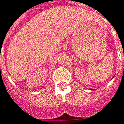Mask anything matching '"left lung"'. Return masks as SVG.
I'll use <instances>...</instances> for the list:
<instances>
[{
    "instance_id": "left-lung-1",
    "label": "left lung",
    "mask_w": 124,
    "mask_h": 124,
    "mask_svg": "<svg viewBox=\"0 0 124 124\" xmlns=\"http://www.w3.org/2000/svg\"><path fill=\"white\" fill-rule=\"evenodd\" d=\"M91 90H93V89H91Z\"/></svg>"
}]
</instances>
